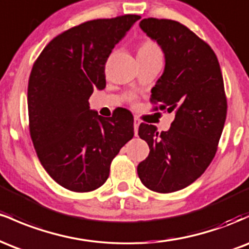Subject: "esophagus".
<instances>
[{
	"label": "esophagus",
	"instance_id": "obj_1",
	"mask_svg": "<svg viewBox=\"0 0 249 249\" xmlns=\"http://www.w3.org/2000/svg\"><path fill=\"white\" fill-rule=\"evenodd\" d=\"M139 125H141V119L138 117H134V122H133V127H134V134H138V128Z\"/></svg>",
	"mask_w": 249,
	"mask_h": 249
}]
</instances>
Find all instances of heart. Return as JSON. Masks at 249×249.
Here are the masks:
<instances>
[{"label":"heart","instance_id":"1","mask_svg":"<svg viewBox=\"0 0 249 249\" xmlns=\"http://www.w3.org/2000/svg\"><path fill=\"white\" fill-rule=\"evenodd\" d=\"M137 56L138 57H161V51L159 49V47L157 45L156 42L150 38H146L139 44ZM127 98L128 101L132 103L136 101V97L133 95H128Z\"/></svg>","mask_w":249,"mask_h":249}]
</instances>
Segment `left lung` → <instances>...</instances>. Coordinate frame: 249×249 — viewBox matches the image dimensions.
I'll return each instance as SVG.
<instances>
[{
  "mask_svg": "<svg viewBox=\"0 0 249 249\" xmlns=\"http://www.w3.org/2000/svg\"><path fill=\"white\" fill-rule=\"evenodd\" d=\"M139 25L166 62L151 91L153 111H173L176 118L166 132L139 125L150 153L137 171L148 190L176 192L196 181L215 156L227 115L224 78L212 48L184 24L150 17Z\"/></svg>",
  "mask_w": 249,
  "mask_h": 249,
  "instance_id": "8db88e82",
  "label": "left lung"
}]
</instances>
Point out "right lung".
Wrapping results in <instances>:
<instances>
[{"label":"right lung","mask_w":249,"mask_h":249,"mask_svg":"<svg viewBox=\"0 0 249 249\" xmlns=\"http://www.w3.org/2000/svg\"><path fill=\"white\" fill-rule=\"evenodd\" d=\"M138 15L99 18L63 31L37 57L28 83L31 141L42 166L72 192L101 187L121 148L133 138L126 108L104 118L90 110L105 88V63Z\"/></svg>","instance_id":"1"}]
</instances>
